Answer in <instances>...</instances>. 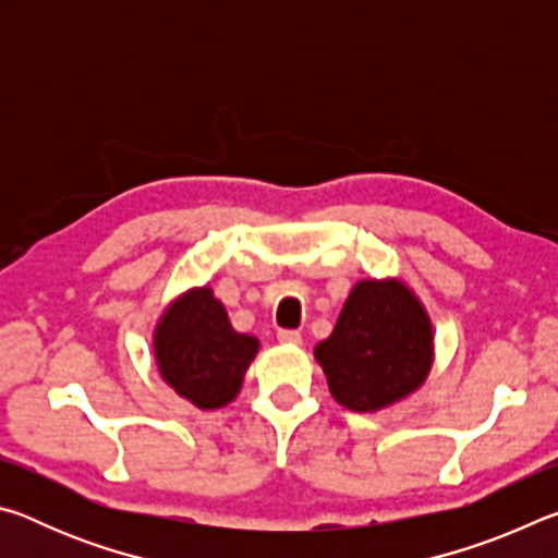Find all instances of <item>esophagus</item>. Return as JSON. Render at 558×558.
<instances>
[{
  "instance_id": "34e87169",
  "label": "esophagus",
  "mask_w": 558,
  "mask_h": 558,
  "mask_svg": "<svg viewBox=\"0 0 558 558\" xmlns=\"http://www.w3.org/2000/svg\"><path fill=\"white\" fill-rule=\"evenodd\" d=\"M278 342L282 344H300L302 337L298 329H278Z\"/></svg>"
}]
</instances>
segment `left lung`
<instances>
[{
  "mask_svg": "<svg viewBox=\"0 0 558 558\" xmlns=\"http://www.w3.org/2000/svg\"><path fill=\"white\" fill-rule=\"evenodd\" d=\"M315 356L329 391L349 411L384 409L426 379L433 359L428 315L401 282L364 280Z\"/></svg>",
  "mask_w": 558,
  "mask_h": 558,
  "instance_id": "1",
  "label": "left lung"
}]
</instances>
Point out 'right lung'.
I'll return each instance as SVG.
<instances>
[{"instance_id": "add662e5", "label": "right lung", "mask_w": 558, "mask_h": 558, "mask_svg": "<svg viewBox=\"0 0 558 558\" xmlns=\"http://www.w3.org/2000/svg\"><path fill=\"white\" fill-rule=\"evenodd\" d=\"M258 339L239 335L209 288L192 290L167 310L155 335L159 372L199 409H219L241 389Z\"/></svg>"}]
</instances>
